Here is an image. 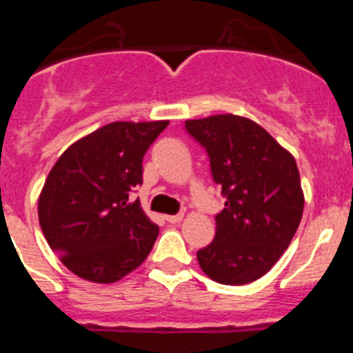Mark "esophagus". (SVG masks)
<instances>
[{
  "mask_svg": "<svg viewBox=\"0 0 353 353\" xmlns=\"http://www.w3.org/2000/svg\"><path fill=\"white\" fill-rule=\"evenodd\" d=\"M183 213H179V215H167L165 216V220H167V222H169V223H179L181 222V220H183Z\"/></svg>",
  "mask_w": 353,
  "mask_h": 353,
  "instance_id": "obj_1",
  "label": "esophagus"
}]
</instances>
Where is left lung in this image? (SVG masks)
Instances as JSON below:
<instances>
[{
    "label": "left lung",
    "mask_w": 353,
    "mask_h": 353,
    "mask_svg": "<svg viewBox=\"0 0 353 353\" xmlns=\"http://www.w3.org/2000/svg\"><path fill=\"white\" fill-rule=\"evenodd\" d=\"M184 128L205 147L225 196L215 239L196 252L199 266L223 285L254 282L279 261L301 223L304 193L295 159L248 117L219 114Z\"/></svg>",
    "instance_id": "obj_1"
}]
</instances>
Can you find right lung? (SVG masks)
<instances>
[{"label":"right lung","instance_id":"1","mask_svg":"<svg viewBox=\"0 0 353 353\" xmlns=\"http://www.w3.org/2000/svg\"><path fill=\"white\" fill-rule=\"evenodd\" d=\"M169 121H116L68 147L39 196L46 241L70 272L114 283L147 259L159 236L131 191L143 183V155Z\"/></svg>","mask_w":353,"mask_h":353}]
</instances>
